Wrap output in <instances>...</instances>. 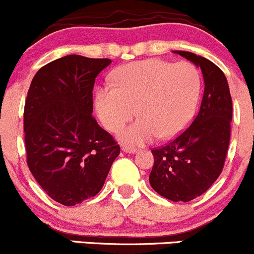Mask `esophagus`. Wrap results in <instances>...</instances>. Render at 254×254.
<instances>
[{"instance_id": "obj_1", "label": "esophagus", "mask_w": 254, "mask_h": 254, "mask_svg": "<svg viewBox=\"0 0 254 254\" xmlns=\"http://www.w3.org/2000/svg\"><path fill=\"white\" fill-rule=\"evenodd\" d=\"M122 150H124L125 152H128V154H134V152H137V149L133 148V146L124 145V146H122Z\"/></svg>"}]
</instances>
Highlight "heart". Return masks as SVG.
<instances>
[{
	"label": "heart",
	"mask_w": 254,
	"mask_h": 254,
	"mask_svg": "<svg viewBox=\"0 0 254 254\" xmlns=\"http://www.w3.org/2000/svg\"><path fill=\"white\" fill-rule=\"evenodd\" d=\"M200 91L201 75L191 63L150 59L119 67L114 86L97 88L94 104L109 130H117L137 114L140 119L119 135L126 143L143 144L179 134L191 121Z\"/></svg>",
	"instance_id": "obj_1"
}]
</instances>
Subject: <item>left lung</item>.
I'll use <instances>...</instances> for the list:
<instances>
[{
    "label": "left lung",
    "instance_id": "obj_1",
    "mask_svg": "<svg viewBox=\"0 0 254 254\" xmlns=\"http://www.w3.org/2000/svg\"><path fill=\"white\" fill-rule=\"evenodd\" d=\"M201 67L204 92L200 111L182 134L152 149V189L174 202H189L217 181L224 167L233 119L229 84L222 70L191 52L174 51Z\"/></svg>",
    "mask_w": 254,
    "mask_h": 254
}]
</instances>
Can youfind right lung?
<instances>
[{"mask_svg":"<svg viewBox=\"0 0 254 254\" xmlns=\"http://www.w3.org/2000/svg\"><path fill=\"white\" fill-rule=\"evenodd\" d=\"M110 59L71 54L32 78L24 108L26 162L51 198L73 206L102 190L120 145L92 116L93 87Z\"/></svg>","mask_w":254,"mask_h":254,"instance_id":"obj_1","label":"right lung"}]
</instances>
